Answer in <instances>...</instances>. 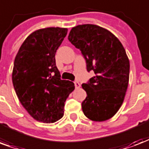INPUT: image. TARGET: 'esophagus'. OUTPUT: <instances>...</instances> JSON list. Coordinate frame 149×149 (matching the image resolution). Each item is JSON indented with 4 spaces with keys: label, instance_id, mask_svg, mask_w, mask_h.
<instances>
[{
    "label": "esophagus",
    "instance_id": "34e87169",
    "mask_svg": "<svg viewBox=\"0 0 149 149\" xmlns=\"http://www.w3.org/2000/svg\"><path fill=\"white\" fill-rule=\"evenodd\" d=\"M74 85H75V87H76V89H78V88H79V87H80V84H79V83L77 82V81L74 82Z\"/></svg>",
    "mask_w": 149,
    "mask_h": 149
}]
</instances>
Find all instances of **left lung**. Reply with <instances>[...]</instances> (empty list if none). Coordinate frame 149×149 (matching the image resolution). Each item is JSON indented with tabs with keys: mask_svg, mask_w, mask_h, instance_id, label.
<instances>
[{
	"mask_svg": "<svg viewBox=\"0 0 149 149\" xmlns=\"http://www.w3.org/2000/svg\"><path fill=\"white\" fill-rule=\"evenodd\" d=\"M68 39L80 50L87 71L95 74L82 84L87 92L83 112L93 121L109 120L122 105L128 87L130 62L124 47L115 35L97 25L73 27Z\"/></svg>",
	"mask_w": 149,
	"mask_h": 149,
	"instance_id": "1",
	"label": "left lung"
}]
</instances>
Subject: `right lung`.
Masks as SVG:
<instances>
[{"instance_id": "add662e5", "label": "right lung", "mask_w": 149, "mask_h": 149, "mask_svg": "<svg viewBox=\"0 0 149 149\" xmlns=\"http://www.w3.org/2000/svg\"><path fill=\"white\" fill-rule=\"evenodd\" d=\"M68 29L48 27L32 33L15 58L12 83L22 106L32 117L51 123L64 115L65 102L75 89L70 80L61 79L55 53Z\"/></svg>"}]
</instances>
